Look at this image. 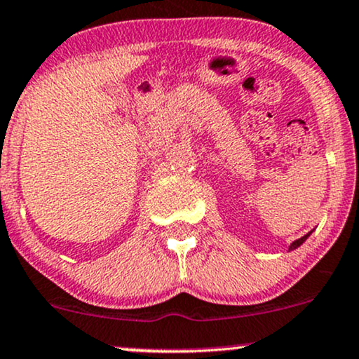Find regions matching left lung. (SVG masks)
<instances>
[{
    "label": "left lung",
    "instance_id": "1",
    "mask_svg": "<svg viewBox=\"0 0 359 359\" xmlns=\"http://www.w3.org/2000/svg\"><path fill=\"white\" fill-rule=\"evenodd\" d=\"M311 233H313V231H309V233H307V235H304V237H302V238H299V240H296V242H292V243H290L289 250H294V248L301 247V245H302V243H304V242H306V238H307V237H309V235H311Z\"/></svg>",
    "mask_w": 359,
    "mask_h": 359
}]
</instances>
